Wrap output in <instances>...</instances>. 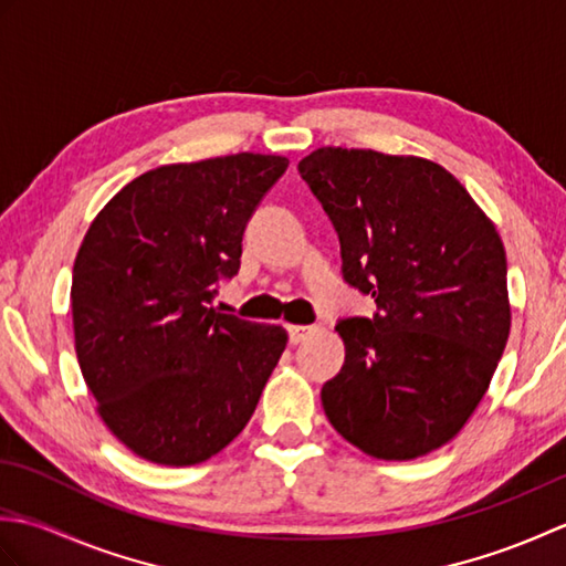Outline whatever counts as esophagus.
I'll list each match as a JSON object with an SVG mask.
<instances>
[{
  "label": "esophagus",
  "instance_id": "esophagus-1",
  "mask_svg": "<svg viewBox=\"0 0 566 566\" xmlns=\"http://www.w3.org/2000/svg\"><path fill=\"white\" fill-rule=\"evenodd\" d=\"M286 333H290V343L298 345L316 333V326H286Z\"/></svg>",
  "mask_w": 566,
  "mask_h": 566
}]
</instances>
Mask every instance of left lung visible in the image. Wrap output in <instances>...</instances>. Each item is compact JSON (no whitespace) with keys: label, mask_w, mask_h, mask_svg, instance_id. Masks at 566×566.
Here are the masks:
<instances>
[{"label":"left lung","mask_w":566,"mask_h":566,"mask_svg":"<svg viewBox=\"0 0 566 566\" xmlns=\"http://www.w3.org/2000/svg\"><path fill=\"white\" fill-rule=\"evenodd\" d=\"M298 172L340 238L343 276L375 318L335 331L345 365L323 384L331 426L377 460H416L464 428L511 333L506 250L438 163L318 148Z\"/></svg>","instance_id":"1"}]
</instances>
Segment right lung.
Returning <instances> with one entry per match:
<instances>
[{
	"label": "right lung",
	"instance_id": "1",
	"mask_svg": "<svg viewBox=\"0 0 566 566\" xmlns=\"http://www.w3.org/2000/svg\"><path fill=\"white\" fill-rule=\"evenodd\" d=\"M290 160L238 153L148 170L106 203L72 268L75 353L104 426L165 467L240 436L286 331L211 306L245 223Z\"/></svg>",
	"mask_w": 566,
	"mask_h": 566
}]
</instances>
